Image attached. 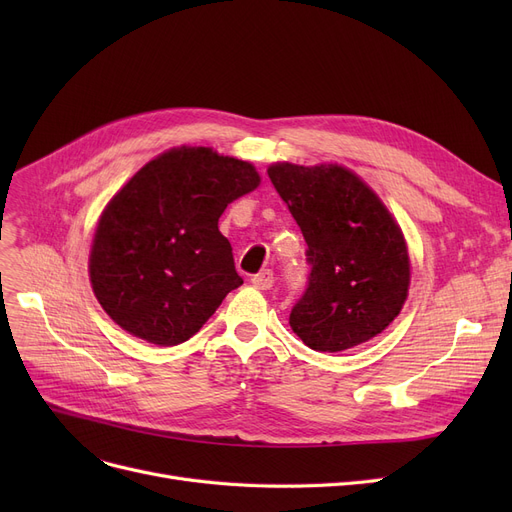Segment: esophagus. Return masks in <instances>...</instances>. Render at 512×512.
Here are the masks:
<instances>
[{
    "label": "esophagus",
    "instance_id": "1",
    "mask_svg": "<svg viewBox=\"0 0 512 512\" xmlns=\"http://www.w3.org/2000/svg\"><path fill=\"white\" fill-rule=\"evenodd\" d=\"M251 284H253L257 290H270V288L274 286V272H272V270L259 272L257 276L251 278Z\"/></svg>",
    "mask_w": 512,
    "mask_h": 512
}]
</instances>
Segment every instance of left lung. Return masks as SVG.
Here are the masks:
<instances>
[{
    "instance_id": "1",
    "label": "left lung",
    "mask_w": 512,
    "mask_h": 512,
    "mask_svg": "<svg viewBox=\"0 0 512 512\" xmlns=\"http://www.w3.org/2000/svg\"><path fill=\"white\" fill-rule=\"evenodd\" d=\"M307 240L309 288L290 328L319 353L382 334L409 297L411 259L402 228L378 193L340 164L267 168Z\"/></svg>"
}]
</instances>
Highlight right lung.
<instances>
[{"mask_svg":"<svg viewBox=\"0 0 512 512\" xmlns=\"http://www.w3.org/2000/svg\"><path fill=\"white\" fill-rule=\"evenodd\" d=\"M261 184L251 161L211 147H174L134 174L103 207L89 280L124 332L176 346L242 284L218 220Z\"/></svg>","mask_w":512,"mask_h":512,"instance_id":"obj_1","label":"right lung"}]
</instances>
